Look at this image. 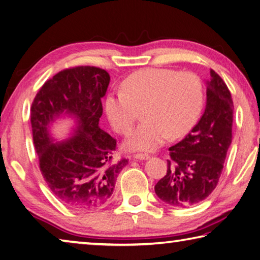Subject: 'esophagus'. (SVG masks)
<instances>
[{
	"mask_svg": "<svg viewBox=\"0 0 260 260\" xmlns=\"http://www.w3.org/2000/svg\"><path fill=\"white\" fill-rule=\"evenodd\" d=\"M135 160H147L150 157L149 154H144V153H136L133 155Z\"/></svg>",
	"mask_w": 260,
	"mask_h": 260,
	"instance_id": "1",
	"label": "esophagus"
}]
</instances>
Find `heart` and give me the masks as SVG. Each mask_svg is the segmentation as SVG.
Listing matches in <instances>:
<instances>
[{"label":"heart","instance_id":"1","mask_svg":"<svg viewBox=\"0 0 260 260\" xmlns=\"http://www.w3.org/2000/svg\"><path fill=\"white\" fill-rule=\"evenodd\" d=\"M203 85L195 74L147 69L125 80L123 91L108 94L105 109L114 129L126 134L143 109L144 120L124 142L131 151H155L168 137L187 134L203 108Z\"/></svg>","mask_w":260,"mask_h":260}]
</instances>
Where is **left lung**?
<instances>
[{"label":"left lung","mask_w":260,"mask_h":260,"mask_svg":"<svg viewBox=\"0 0 260 260\" xmlns=\"http://www.w3.org/2000/svg\"><path fill=\"white\" fill-rule=\"evenodd\" d=\"M233 109L226 84L211 70L204 114L184 140L170 147L167 175L154 186L162 202L176 207L191 206L215 189L232 142Z\"/></svg>","instance_id":"left-lung-1"}]
</instances>
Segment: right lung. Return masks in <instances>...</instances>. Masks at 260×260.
Here are the masks:
<instances>
[{
	"label": "right lung",
	"instance_id": "right-lung-1",
	"mask_svg": "<svg viewBox=\"0 0 260 260\" xmlns=\"http://www.w3.org/2000/svg\"><path fill=\"white\" fill-rule=\"evenodd\" d=\"M110 82L107 71L94 66L60 71L42 86L31 106L30 121L40 171L55 197L78 210H93L113 195L128 160L113 161L116 140L99 127ZM71 118L70 137L56 140L52 124Z\"/></svg>",
	"mask_w": 260,
	"mask_h": 260
}]
</instances>
